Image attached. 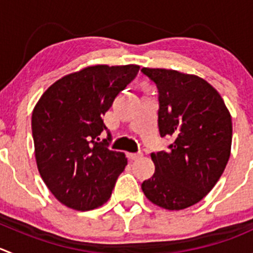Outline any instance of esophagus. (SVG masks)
Instances as JSON below:
<instances>
[{
    "mask_svg": "<svg viewBox=\"0 0 253 253\" xmlns=\"http://www.w3.org/2000/svg\"><path fill=\"white\" fill-rule=\"evenodd\" d=\"M142 153H127V158L131 159V161H136V159L141 158Z\"/></svg>",
    "mask_w": 253,
    "mask_h": 253,
    "instance_id": "34e87169",
    "label": "esophagus"
}]
</instances>
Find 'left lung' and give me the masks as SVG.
<instances>
[{"label":"left lung","mask_w":253,"mask_h":253,"mask_svg":"<svg viewBox=\"0 0 253 253\" xmlns=\"http://www.w3.org/2000/svg\"><path fill=\"white\" fill-rule=\"evenodd\" d=\"M141 72L158 89L161 137L173 139L168 151L151 153L156 171L142 190L158 207L185 209L199 203L224 173L231 116L219 92L202 78L168 69Z\"/></svg>","instance_id":"left-lung-1"}]
</instances>
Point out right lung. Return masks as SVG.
<instances>
[{
	"instance_id": "right-lung-1",
	"label": "right lung",
	"mask_w": 253,
	"mask_h": 253,
	"mask_svg": "<svg viewBox=\"0 0 253 253\" xmlns=\"http://www.w3.org/2000/svg\"><path fill=\"white\" fill-rule=\"evenodd\" d=\"M138 65H95L59 79L42 95L32 114L36 161L51 194L74 210L101 207L124 171L127 158L99 136L102 116L137 77Z\"/></svg>"
}]
</instances>
